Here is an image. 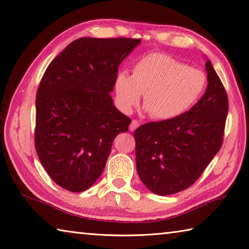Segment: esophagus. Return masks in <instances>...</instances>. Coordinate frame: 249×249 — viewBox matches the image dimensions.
Here are the masks:
<instances>
[{"mask_svg": "<svg viewBox=\"0 0 249 249\" xmlns=\"http://www.w3.org/2000/svg\"><path fill=\"white\" fill-rule=\"evenodd\" d=\"M139 126V123L137 122V120H132V123L130 124V130L133 132L137 129V127Z\"/></svg>", "mask_w": 249, "mask_h": 249, "instance_id": "esophagus-1", "label": "esophagus"}]
</instances>
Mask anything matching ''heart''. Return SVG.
<instances>
[{"label": "heart", "instance_id": "obj_1", "mask_svg": "<svg viewBox=\"0 0 249 249\" xmlns=\"http://www.w3.org/2000/svg\"><path fill=\"white\" fill-rule=\"evenodd\" d=\"M206 87L201 71L187 66L161 53H152L135 62L132 74L119 72L115 78L117 101L130 112L140 102L158 120L177 118L189 110Z\"/></svg>", "mask_w": 249, "mask_h": 249}]
</instances>
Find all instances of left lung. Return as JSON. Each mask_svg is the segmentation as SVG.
<instances>
[{
  "label": "left lung",
  "mask_w": 249,
  "mask_h": 249,
  "mask_svg": "<svg viewBox=\"0 0 249 249\" xmlns=\"http://www.w3.org/2000/svg\"><path fill=\"white\" fill-rule=\"evenodd\" d=\"M206 70L207 90L189 111L134 132L139 178L158 195L175 194L193 185L221 147L228 95L210 60Z\"/></svg>",
  "instance_id": "obj_1"
}]
</instances>
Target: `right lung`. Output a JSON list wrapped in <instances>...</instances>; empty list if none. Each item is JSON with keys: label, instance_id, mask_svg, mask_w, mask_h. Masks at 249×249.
<instances>
[{"label": "right lung", "instance_id": "obj_1", "mask_svg": "<svg viewBox=\"0 0 249 249\" xmlns=\"http://www.w3.org/2000/svg\"><path fill=\"white\" fill-rule=\"evenodd\" d=\"M134 38L82 37L48 66L36 94L35 147L54 182L82 192L100 178L113 140L131 119L110 92L118 66L140 43Z\"/></svg>", "mask_w": 249, "mask_h": 249}]
</instances>
